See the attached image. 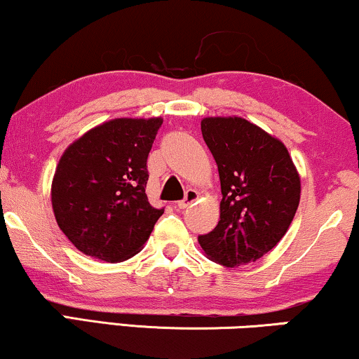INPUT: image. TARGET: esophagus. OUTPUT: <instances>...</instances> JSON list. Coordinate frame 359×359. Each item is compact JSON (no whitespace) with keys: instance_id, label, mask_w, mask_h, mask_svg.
Listing matches in <instances>:
<instances>
[{"instance_id":"1","label":"esophagus","mask_w":359,"mask_h":359,"mask_svg":"<svg viewBox=\"0 0 359 359\" xmlns=\"http://www.w3.org/2000/svg\"><path fill=\"white\" fill-rule=\"evenodd\" d=\"M198 198H199V194H198V191H194V189H188L186 191V194H184V199L183 201H180L178 204H176V208L178 209H186V208H189V205H193L196 201H198Z\"/></svg>"}]
</instances>
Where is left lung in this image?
I'll return each instance as SVG.
<instances>
[{
  "mask_svg": "<svg viewBox=\"0 0 359 359\" xmlns=\"http://www.w3.org/2000/svg\"><path fill=\"white\" fill-rule=\"evenodd\" d=\"M201 130L222 189L219 224L198 238L201 248L227 268L255 263L286 235L301 176L286 145L243 117H204Z\"/></svg>",
  "mask_w": 359,
  "mask_h": 359,
  "instance_id": "obj_1",
  "label": "left lung"
}]
</instances>
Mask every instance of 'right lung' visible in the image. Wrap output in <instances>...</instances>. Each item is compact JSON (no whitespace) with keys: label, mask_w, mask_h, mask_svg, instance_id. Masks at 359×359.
Returning <instances> with one entry per match:
<instances>
[{"label":"right lung","mask_w":359,"mask_h":359,"mask_svg":"<svg viewBox=\"0 0 359 359\" xmlns=\"http://www.w3.org/2000/svg\"><path fill=\"white\" fill-rule=\"evenodd\" d=\"M161 117H119L67 147L52 180L58 227L86 257L126 262L144 248L163 209L151 208L147 158Z\"/></svg>","instance_id":"obj_1"}]
</instances>
